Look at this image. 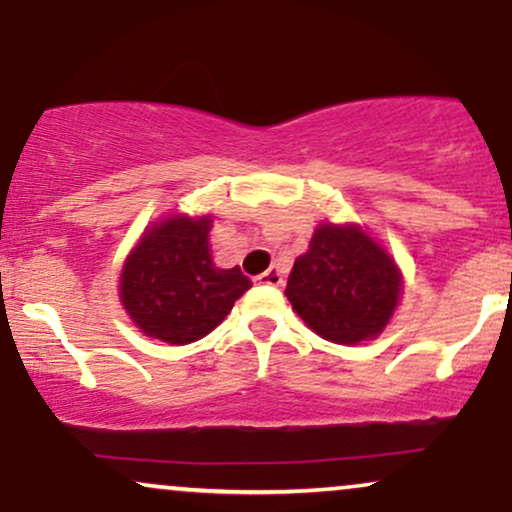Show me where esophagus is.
I'll use <instances>...</instances> for the list:
<instances>
[{"label": "esophagus", "mask_w": 512, "mask_h": 512, "mask_svg": "<svg viewBox=\"0 0 512 512\" xmlns=\"http://www.w3.org/2000/svg\"><path fill=\"white\" fill-rule=\"evenodd\" d=\"M255 281L260 286H281L284 284V274H281L279 267H269L264 274L255 276Z\"/></svg>", "instance_id": "34e87169"}]
</instances>
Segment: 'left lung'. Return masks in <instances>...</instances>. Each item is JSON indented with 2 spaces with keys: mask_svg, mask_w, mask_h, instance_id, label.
<instances>
[{
  "mask_svg": "<svg viewBox=\"0 0 512 512\" xmlns=\"http://www.w3.org/2000/svg\"><path fill=\"white\" fill-rule=\"evenodd\" d=\"M402 291V269L366 228L325 221L293 262L284 293L315 334L354 346L383 334Z\"/></svg>",
  "mask_w": 512,
  "mask_h": 512,
  "instance_id": "8db88e82",
  "label": "left lung"
}]
</instances>
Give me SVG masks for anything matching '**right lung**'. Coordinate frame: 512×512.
Segmentation results:
<instances>
[{
    "label": "right lung",
    "mask_w": 512,
    "mask_h": 512,
    "mask_svg": "<svg viewBox=\"0 0 512 512\" xmlns=\"http://www.w3.org/2000/svg\"><path fill=\"white\" fill-rule=\"evenodd\" d=\"M214 216L168 214L144 228L120 272V303L139 332L182 346L219 327L252 281L211 260Z\"/></svg>",
    "instance_id": "1"
}]
</instances>
